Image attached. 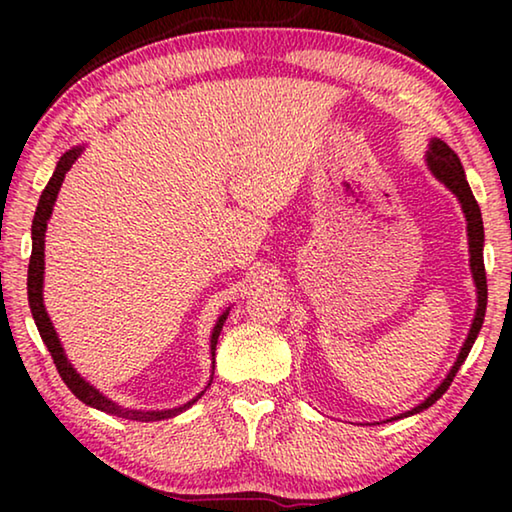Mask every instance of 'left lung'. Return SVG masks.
I'll return each instance as SVG.
<instances>
[{
  "label": "left lung",
  "mask_w": 512,
  "mask_h": 512,
  "mask_svg": "<svg viewBox=\"0 0 512 512\" xmlns=\"http://www.w3.org/2000/svg\"><path fill=\"white\" fill-rule=\"evenodd\" d=\"M427 167L431 169L433 176H436L440 183H443L449 189V192H452L458 198V201H461V207L465 212L467 244H470V266H472V277H474V284H476V314H474V320H472L470 334H467L463 348H461V352H458V359L452 366V370L447 372L443 384H440L436 391H433L422 404L415 406V409L395 415V418H391V420L409 418V415H413V413H420L424 409H429L431 404H436L440 397L445 395L449 384H452L454 377H456L458 368L463 366L467 354H470L476 336H479V332H481V325H483V318H485V305H488V284H485V266H483V221H481L479 203H476L472 189H470V185H467L463 164H461V160H458V155L452 149H449V146L443 140H431L429 151H427ZM391 420H388V422H391Z\"/></svg>",
  "instance_id": "1"
}]
</instances>
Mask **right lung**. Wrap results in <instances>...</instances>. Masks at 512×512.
Returning a JSON list of instances; mask_svg holds the SVG:
<instances>
[{
	"label": "right lung",
	"mask_w": 512,
	"mask_h": 512,
	"mask_svg": "<svg viewBox=\"0 0 512 512\" xmlns=\"http://www.w3.org/2000/svg\"><path fill=\"white\" fill-rule=\"evenodd\" d=\"M81 153H83V146H76V149L60 155L54 176L49 178L47 187L42 189V196H40V201H38V210H36V216H33V225H31L33 246H31L29 277H27V293H29V307H31L33 320H36L42 341H45L47 350L51 352V359H54V363H56L58 375L63 377V381L67 384L69 391H72L76 397H79L83 404H88V406H92V409H99L103 413L117 415V418L135 420V422H155V420L173 418V415L187 411L189 406H192L194 402H198V397H201L205 391L198 393L194 400H189L187 404H180V406H176V409H162V411L126 409V406L112 402L110 397H106L101 391H97V388H94L90 381H85L79 375V372L74 370L72 363L67 361V354L63 350V345H60V341H58L56 329H54V325H51L49 314L45 311V305H42V282H45V232H47V221H49V216H51V210H54L56 196L60 192V185H63V180H65V173L72 169V164L76 162V158H79ZM228 314H230V309H225L223 314L219 316V320H216L214 329H212V339H210L212 359H214L216 341H219V334H221L223 323H225V318H228ZM207 386H210V384H207Z\"/></svg>",
	"instance_id": "1"
}]
</instances>
